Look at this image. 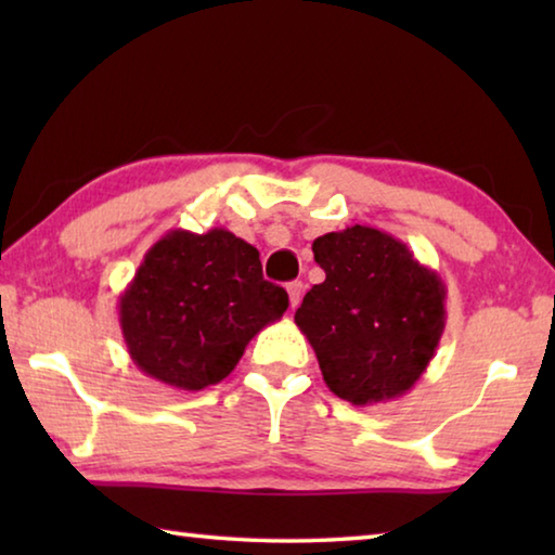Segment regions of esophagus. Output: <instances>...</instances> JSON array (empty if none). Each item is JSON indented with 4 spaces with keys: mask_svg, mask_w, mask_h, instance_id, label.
I'll list each match as a JSON object with an SVG mask.
<instances>
[{
    "mask_svg": "<svg viewBox=\"0 0 555 555\" xmlns=\"http://www.w3.org/2000/svg\"><path fill=\"white\" fill-rule=\"evenodd\" d=\"M286 288H288V300H291V308H298L300 298H304L306 284H304V281H291V284H288Z\"/></svg>",
    "mask_w": 555,
    "mask_h": 555,
    "instance_id": "1",
    "label": "esophagus"
}]
</instances>
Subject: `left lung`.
Segmentation results:
<instances>
[{"mask_svg":"<svg viewBox=\"0 0 555 555\" xmlns=\"http://www.w3.org/2000/svg\"><path fill=\"white\" fill-rule=\"evenodd\" d=\"M323 284L304 296L296 325L335 397L370 406L406 393L446 331V284L389 232L352 224L313 242Z\"/></svg>","mask_w":555,"mask_h":555,"instance_id":"obj_1","label":"left lung"}]
</instances>
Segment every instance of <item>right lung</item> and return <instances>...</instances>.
<instances>
[{
    "label": "right lung",
    "instance_id": "1",
    "mask_svg": "<svg viewBox=\"0 0 555 555\" xmlns=\"http://www.w3.org/2000/svg\"><path fill=\"white\" fill-rule=\"evenodd\" d=\"M288 308L261 276L259 251L230 230H171L119 296L131 362L173 389L201 391L237 367L244 347Z\"/></svg>",
    "mask_w": 555,
    "mask_h": 555
}]
</instances>
